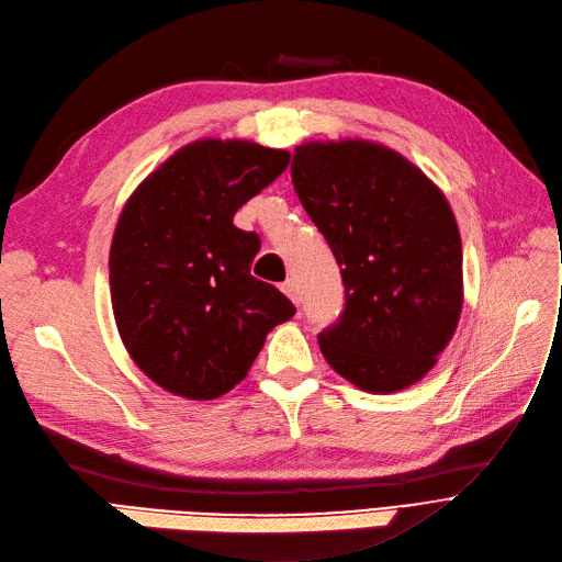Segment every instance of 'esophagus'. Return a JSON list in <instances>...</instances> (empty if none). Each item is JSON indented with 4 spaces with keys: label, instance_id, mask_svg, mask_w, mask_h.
<instances>
[{
    "label": "esophagus",
    "instance_id": "esophagus-1",
    "mask_svg": "<svg viewBox=\"0 0 562 562\" xmlns=\"http://www.w3.org/2000/svg\"><path fill=\"white\" fill-rule=\"evenodd\" d=\"M281 290H283V294H285V296H290V302H292L294 306H300L302 296H300V285H296V281H294V279H288L285 283H281Z\"/></svg>",
    "mask_w": 562,
    "mask_h": 562
}]
</instances>
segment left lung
<instances>
[{
    "instance_id": "1",
    "label": "left lung",
    "mask_w": 562,
    "mask_h": 562,
    "mask_svg": "<svg viewBox=\"0 0 562 562\" xmlns=\"http://www.w3.org/2000/svg\"><path fill=\"white\" fill-rule=\"evenodd\" d=\"M290 170L345 283L342 315L317 336L326 362L366 392L417 383L463 311V247L442 190L358 138L300 145Z\"/></svg>"
}]
</instances>
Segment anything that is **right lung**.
<instances>
[{"label":"right lung","instance_id":"obj_1","mask_svg":"<svg viewBox=\"0 0 562 562\" xmlns=\"http://www.w3.org/2000/svg\"><path fill=\"white\" fill-rule=\"evenodd\" d=\"M288 162V151L249 140H196L124 204L109 258L113 315L128 356L162 390L220 397L294 315L285 294L251 277L260 238L234 224Z\"/></svg>","mask_w":562,"mask_h":562}]
</instances>
